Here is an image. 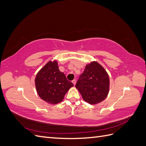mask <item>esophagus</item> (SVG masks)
Here are the masks:
<instances>
[{"label": "esophagus", "mask_w": 146, "mask_h": 146, "mask_svg": "<svg viewBox=\"0 0 146 146\" xmlns=\"http://www.w3.org/2000/svg\"><path fill=\"white\" fill-rule=\"evenodd\" d=\"M72 83L74 84V85H76V80H73L72 81Z\"/></svg>", "instance_id": "1"}]
</instances>
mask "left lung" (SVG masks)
Listing matches in <instances>:
<instances>
[{"label":"left lung","instance_id":"1","mask_svg":"<svg viewBox=\"0 0 146 146\" xmlns=\"http://www.w3.org/2000/svg\"><path fill=\"white\" fill-rule=\"evenodd\" d=\"M83 100L90 104H97L108 96L110 80L107 72L96 61L87 64L76 85Z\"/></svg>","mask_w":146,"mask_h":146}]
</instances>
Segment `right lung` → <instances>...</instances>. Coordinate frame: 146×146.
<instances>
[{"instance_id":"1","label":"right lung","mask_w":146,"mask_h":146,"mask_svg":"<svg viewBox=\"0 0 146 146\" xmlns=\"http://www.w3.org/2000/svg\"><path fill=\"white\" fill-rule=\"evenodd\" d=\"M35 86L38 94L43 100L56 104L63 100L66 92L74 85L60 71L56 61H50L38 72Z\"/></svg>"}]
</instances>
